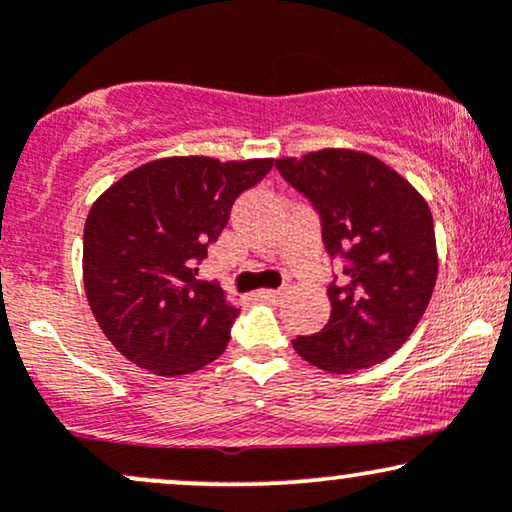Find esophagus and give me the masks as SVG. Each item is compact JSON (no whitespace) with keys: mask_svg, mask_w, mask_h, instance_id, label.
Segmentation results:
<instances>
[{"mask_svg":"<svg viewBox=\"0 0 512 512\" xmlns=\"http://www.w3.org/2000/svg\"><path fill=\"white\" fill-rule=\"evenodd\" d=\"M281 296H284V291H281V289H264V291H260V298H264V301H272V303L279 301Z\"/></svg>","mask_w":512,"mask_h":512,"instance_id":"esophagus-1","label":"esophagus"}]
</instances>
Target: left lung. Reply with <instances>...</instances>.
<instances>
[{
	"label": "left lung",
	"mask_w": 512,
	"mask_h": 512,
	"mask_svg": "<svg viewBox=\"0 0 512 512\" xmlns=\"http://www.w3.org/2000/svg\"><path fill=\"white\" fill-rule=\"evenodd\" d=\"M276 168L313 202L322 243L344 260V284L327 289L330 322L293 339V349L330 373L383 363L416 330L436 286V231L426 199L363 151H310L276 158Z\"/></svg>",
	"instance_id": "1"
}]
</instances>
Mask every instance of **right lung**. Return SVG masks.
Masks as SVG:
<instances>
[{
	"label": "right lung",
	"instance_id": "add662e5",
	"mask_svg": "<svg viewBox=\"0 0 512 512\" xmlns=\"http://www.w3.org/2000/svg\"><path fill=\"white\" fill-rule=\"evenodd\" d=\"M274 158L170 156L129 170L93 202L84 226V286L110 344L154 375H187L223 354L238 308L197 279L240 192Z\"/></svg>",
	"mask_w": 512,
	"mask_h": 512
}]
</instances>
